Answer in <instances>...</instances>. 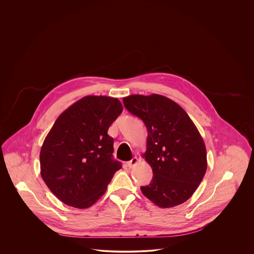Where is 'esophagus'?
I'll use <instances>...</instances> for the list:
<instances>
[{"label":"esophagus","mask_w":254,"mask_h":254,"mask_svg":"<svg viewBox=\"0 0 254 254\" xmlns=\"http://www.w3.org/2000/svg\"><path fill=\"white\" fill-rule=\"evenodd\" d=\"M137 162H138V159L136 157H133L129 162H127V167L129 169H131V168H133L137 164Z\"/></svg>","instance_id":"1"}]
</instances>
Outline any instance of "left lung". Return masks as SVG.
<instances>
[{
    "label": "left lung",
    "instance_id": "left-lung-1",
    "mask_svg": "<svg viewBox=\"0 0 254 254\" xmlns=\"http://www.w3.org/2000/svg\"><path fill=\"white\" fill-rule=\"evenodd\" d=\"M125 107L140 118L148 131L143 154L153 178L143 195L162 208L185 202L195 193L206 168V149L195 124L176 102L160 94H132Z\"/></svg>",
    "mask_w": 254,
    "mask_h": 254
}]
</instances>
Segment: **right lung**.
<instances>
[{
  "label": "right lung",
  "mask_w": 254,
  "mask_h": 254,
  "mask_svg": "<svg viewBox=\"0 0 254 254\" xmlns=\"http://www.w3.org/2000/svg\"><path fill=\"white\" fill-rule=\"evenodd\" d=\"M122 112L117 98L87 95L57 118L41 148L40 165L43 180L65 204L91 206L122 168L107 133Z\"/></svg>",
  "instance_id": "add662e5"
}]
</instances>
